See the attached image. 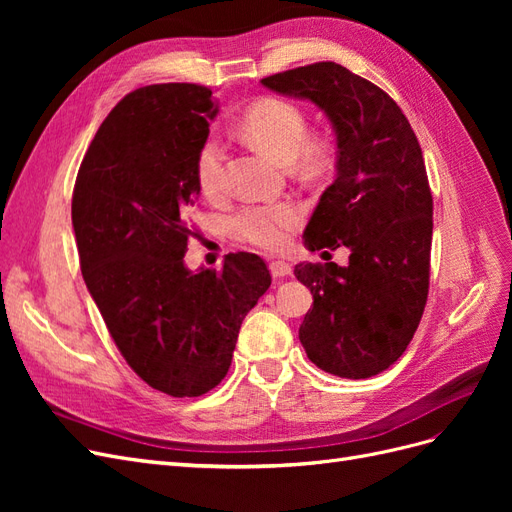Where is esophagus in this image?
Returning a JSON list of instances; mask_svg holds the SVG:
<instances>
[{"label":"esophagus","instance_id":"esophagus-1","mask_svg":"<svg viewBox=\"0 0 512 512\" xmlns=\"http://www.w3.org/2000/svg\"><path fill=\"white\" fill-rule=\"evenodd\" d=\"M269 271H271L273 277H286V275L292 273V267L284 260H273L269 265Z\"/></svg>","mask_w":512,"mask_h":512}]
</instances>
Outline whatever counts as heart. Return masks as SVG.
Masks as SVG:
<instances>
[{"label":"heart","mask_w":512,"mask_h":512,"mask_svg":"<svg viewBox=\"0 0 512 512\" xmlns=\"http://www.w3.org/2000/svg\"><path fill=\"white\" fill-rule=\"evenodd\" d=\"M241 132L260 151L269 153L277 162L288 164L301 158L305 166L322 160V145L307 138V117L303 108L284 98H262L254 102L241 117ZM226 149L218 136H209L198 151L196 177L200 192L207 198H220L226 190ZM303 211L299 205L282 203L247 205L232 218V232L241 241L254 243L267 250L284 247L294 228L301 224Z\"/></svg>","instance_id":"b5f03b06"}]
</instances>
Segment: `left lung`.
I'll list each match as a JSON object with an SVG mask.
<instances>
[{
  "mask_svg": "<svg viewBox=\"0 0 512 512\" xmlns=\"http://www.w3.org/2000/svg\"><path fill=\"white\" fill-rule=\"evenodd\" d=\"M260 83L314 102L337 136L335 181L303 239L312 252L348 247L350 256L346 267H294L314 294L299 339L329 374L371 378L406 352L427 303L433 200L421 145L386 91L335 61Z\"/></svg>",
  "mask_w": 512,
  "mask_h": 512,
  "instance_id": "obj_1",
  "label": "left lung"
}]
</instances>
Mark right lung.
<instances>
[{
    "instance_id": "obj_1",
    "label": "right lung",
    "mask_w": 512,
    "mask_h": 512,
    "mask_svg": "<svg viewBox=\"0 0 512 512\" xmlns=\"http://www.w3.org/2000/svg\"><path fill=\"white\" fill-rule=\"evenodd\" d=\"M207 87L162 83L123 98L91 141L72 194L81 271L106 329L151 389L198 397L228 374L241 322L271 286L265 260L228 254L190 271L196 158L218 115Z\"/></svg>"
}]
</instances>
